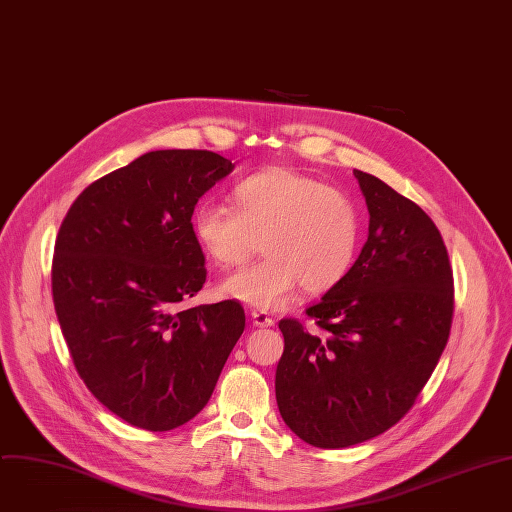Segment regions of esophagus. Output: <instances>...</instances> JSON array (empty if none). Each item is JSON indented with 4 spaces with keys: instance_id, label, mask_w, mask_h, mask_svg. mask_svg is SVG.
Masks as SVG:
<instances>
[{
    "instance_id": "esophagus-1",
    "label": "esophagus",
    "mask_w": 512,
    "mask_h": 512,
    "mask_svg": "<svg viewBox=\"0 0 512 512\" xmlns=\"http://www.w3.org/2000/svg\"><path fill=\"white\" fill-rule=\"evenodd\" d=\"M251 319H253V325H257V327H271L275 323V319L269 317L267 311H253Z\"/></svg>"
}]
</instances>
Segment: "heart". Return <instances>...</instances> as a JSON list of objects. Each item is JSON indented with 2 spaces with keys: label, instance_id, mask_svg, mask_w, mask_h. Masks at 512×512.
Listing matches in <instances>:
<instances>
[{
  "label": "heart",
  "instance_id": "b5f03b06",
  "mask_svg": "<svg viewBox=\"0 0 512 512\" xmlns=\"http://www.w3.org/2000/svg\"><path fill=\"white\" fill-rule=\"evenodd\" d=\"M233 209L203 203L191 217L193 237L219 269L245 263L259 243L267 255L223 279L221 295L271 311L283 307L301 285L317 295L352 271L362 219L354 201L319 179L271 168L241 179Z\"/></svg>",
  "mask_w": 512,
  "mask_h": 512
}]
</instances>
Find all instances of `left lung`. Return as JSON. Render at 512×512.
I'll list each match as a JSON object with an SVG mask.
<instances>
[{"mask_svg": "<svg viewBox=\"0 0 512 512\" xmlns=\"http://www.w3.org/2000/svg\"><path fill=\"white\" fill-rule=\"evenodd\" d=\"M354 177L368 241L348 277L305 309L321 333L279 321V414L317 448H348L400 422L446 348L454 311L452 267L432 219L378 177Z\"/></svg>", "mask_w": 512, "mask_h": 512, "instance_id": "1", "label": "left lung"}]
</instances>
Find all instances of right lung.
Listing matches in <instances>:
<instances>
[{"mask_svg":"<svg viewBox=\"0 0 512 512\" xmlns=\"http://www.w3.org/2000/svg\"><path fill=\"white\" fill-rule=\"evenodd\" d=\"M233 168L211 150H152L84 189L62 221L52 295L70 356L136 428L193 420L245 329L235 299L183 307L207 279L195 205Z\"/></svg>","mask_w":512,"mask_h":512,"instance_id":"right-lung-1","label":"right lung"}]
</instances>
